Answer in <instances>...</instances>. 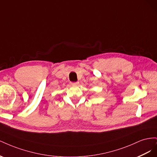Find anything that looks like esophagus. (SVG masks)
I'll return each instance as SVG.
<instances>
[{
    "mask_svg": "<svg viewBox=\"0 0 157 157\" xmlns=\"http://www.w3.org/2000/svg\"><path fill=\"white\" fill-rule=\"evenodd\" d=\"M78 82H71V84H73V85H77V84H78Z\"/></svg>",
    "mask_w": 157,
    "mask_h": 157,
    "instance_id": "1",
    "label": "esophagus"
}]
</instances>
